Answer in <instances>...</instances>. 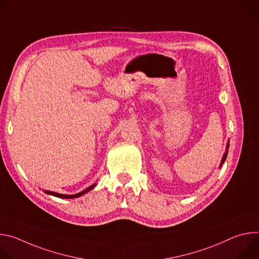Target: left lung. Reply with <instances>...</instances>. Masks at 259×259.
Instances as JSON below:
<instances>
[{"label": "left lung", "mask_w": 259, "mask_h": 259, "mask_svg": "<svg viewBox=\"0 0 259 259\" xmlns=\"http://www.w3.org/2000/svg\"><path fill=\"white\" fill-rule=\"evenodd\" d=\"M230 147V142H228V145H227V152L225 153V156H224V158H223V160H221V164H220V167L223 166V164L225 163V161H226V159H227V157H228V149Z\"/></svg>", "instance_id": "1"}]
</instances>
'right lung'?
Returning <instances> with one entry per match:
<instances>
[{"label":"right lung","instance_id":"add662e5","mask_svg":"<svg viewBox=\"0 0 259 259\" xmlns=\"http://www.w3.org/2000/svg\"><path fill=\"white\" fill-rule=\"evenodd\" d=\"M96 186V184H93V186H90L89 188H87L86 190H84L83 192L79 193V194H76V195H61V194H57V193H54V192H49V191H45L46 194H49V195H52L54 197H58V198H61V199H72V198H78L86 193H88L89 191H91L94 187Z\"/></svg>","mask_w":259,"mask_h":259}]
</instances>
